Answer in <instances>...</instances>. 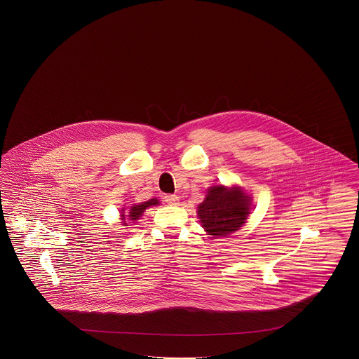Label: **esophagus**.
Here are the masks:
<instances>
[{"label":"esophagus","mask_w":359,"mask_h":359,"mask_svg":"<svg viewBox=\"0 0 359 359\" xmlns=\"http://www.w3.org/2000/svg\"><path fill=\"white\" fill-rule=\"evenodd\" d=\"M163 198L164 201L170 205H177L179 204V197L176 195H165Z\"/></svg>","instance_id":"esophagus-1"}]
</instances>
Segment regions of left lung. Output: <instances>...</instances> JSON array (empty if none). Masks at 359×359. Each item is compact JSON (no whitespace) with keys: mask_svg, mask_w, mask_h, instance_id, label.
<instances>
[{"mask_svg":"<svg viewBox=\"0 0 359 359\" xmlns=\"http://www.w3.org/2000/svg\"><path fill=\"white\" fill-rule=\"evenodd\" d=\"M198 217L210 236L226 237L238 230L250 213V201L238 188L212 187L198 205Z\"/></svg>","mask_w":359,"mask_h":359,"instance_id":"1","label":"left lung"}]
</instances>
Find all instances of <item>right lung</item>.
Here are the masks:
<instances>
[{
    "label": "right lung",
    "mask_w": 359,
    "mask_h": 359,
    "mask_svg": "<svg viewBox=\"0 0 359 359\" xmlns=\"http://www.w3.org/2000/svg\"><path fill=\"white\" fill-rule=\"evenodd\" d=\"M158 204H159V201H158L156 198H151V200H149V201H146V203H142V204L131 207L130 212H129L128 216L130 217L131 221H135V219H138V218L141 217L142 215H143V212H144V209L152 207V205H158ZM122 216L125 218V215H122Z\"/></svg>",
    "instance_id": "add662e5"
}]
</instances>
